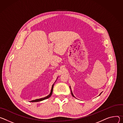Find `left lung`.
<instances>
[{
  "mask_svg": "<svg viewBox=\"0 0 123 123\" xmlns=\"http://www.w3.org/2000/svg\"><path fill=\"white\" fill-rule=\"evenodd\" d=\"M70 89H71V95H72V96H73V97H74V98H75V97L74 96V95H73V93H72V90H71V87H70ZM101 93H100V94L99 95H100L101 94Z\"/></svg>",
  "mask_w": 123,
  "mask_h": 123,
  "instance_id": "8db88e82",
  "label": "left lung"
}]
</instances>
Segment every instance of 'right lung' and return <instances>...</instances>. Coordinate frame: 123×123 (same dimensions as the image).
I'll return each mask as SVG.
<instances>
[{
  "label": "right lung",
  "mask_w": 123,
  "mask_h": 123,
  "mask_svg": "<svg viewBox=\"0 0 123 123\" xmlns=\"http://www.w3.org/2000/svg\"><path fill=\"white\" fill-rule=\"evenodd\" d=\"M58 79V78H57ZM56 81V80L55 81V82ZM54 84L52 85V88H51V91H50V94L48 95V96L45 97H43V98H40V99H36L35 100H32L31 101V102H40V101H42L43 100H46L48 98H49V97H51V96L52 95V92H53V87H54Z\"/></svg>",
  "instance_id": "add662e5"
}]
</instances>
